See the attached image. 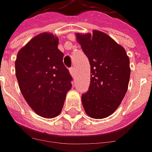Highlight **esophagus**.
Instances as JSON below:
<instances>
[{"instance_id": "34e87169", "label": "esophagus", "mask_w": 152, "mask_h": 152, "mask_svg": "<svg viewBox=\"0 0 152 152\" xmlns=\"http://www.w3.org/2000/svg\"><path fill=\"white\" fill-rule=\"evenodd\" d=\"M70 73H71V75L72 76V77H75V74H76V71H75V68L74 67H71V69H70Z\"/></svg>"}]
</instances>
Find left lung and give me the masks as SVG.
<instances>
[{"instance_id": "1", "label": "left lung", "mask_w": 152, "mask_h": 152, "mask_svg": "<svg viewBox=\"0 0 152 152\" xmlns=\"http://www.w3.org/2000/svg\"><path fill=\"white\" fill-rule=\"evenodd\" d=\"M76 37L91 66L89 90L81 96L84 110L92 118H107L115 112L128 90L129 56L121 45L100 31L77 33Z\"/></svg>"}]
</instances>
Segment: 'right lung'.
<instances>
[{"mask_svg": "<svg viewBox=\"0 0 152 152\" xmlns=\"http://www.w3.org/2000/svg\"><path fill=\"white\" fill-rule=\"evenodd\" d=\"M59 39L50 33L38 34L19 50L15 61L19 88L30 107L41 117L58 116L72 77L63 64Z\"/></svg>", "mask_w": 152, "mask_h": 152, "instance_id": "right-lung-1", "label": "right lung"}]
</instances>
